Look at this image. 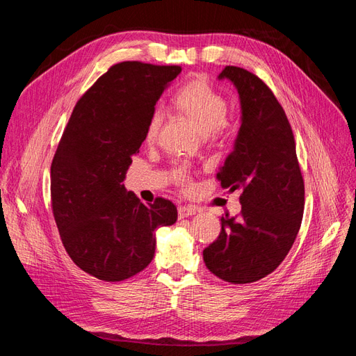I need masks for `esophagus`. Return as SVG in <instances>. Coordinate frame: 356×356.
Segmentation results:
<instances>
[{"label":"esophagus","instance_id":"obj_1","mask_svg":"<svg viewBox=\"0 0 356 356\" xmlns=\"http://www.w3.org/2000/svg\"><path fill=\"white\" fill-rule=\"evenodd\" d=\"M196 213V209L191 208V207H179L178 208V217L179 218H187L191 217V215Z\"/></svg>","mask_w":356,"mask_h":356}]
</instances>
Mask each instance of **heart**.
<instances>
[{"label": "heart", "mask_w": 356, "mask_h": 356, "mask_svg": "<svg viewBox=\"0 0 356 356\" xmlns=\"http://www.w3.org/2000/svg\"><path fill=\"white\" fill-rule=\"evenodd\" d=\"M174 102L177 108L195 123L202 135L218 132L224 124L227 102L212 88L207 79L199 77L182 84L174 96ZM161 122H163L161 110L157 108L149 114L145 127V139L148 143H152L157 136ZM178 178L181 181H187L182 172H179Z\"/></svg>", "instance_id": "obj_1"}]
</instances>
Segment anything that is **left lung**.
I'll use <instances>...</instances> for the list:
<instances>
[{
    "label": "left lung",
    "mask_w": 356,
    "mask_h": 356,
    "mask_svg": "<svg viewBox=\"0 0 356 356\" xmlns=\"http://www.w3.org/2000/svg\"><path fill=\"white\" fill-rule=\"evenodd\" d=\"M239 95L241 129L217 175L222 188L242 190L239 217H221L218 239L203 251L209 272L230 284H251L284 261L300 230L305 182L294 135L272 90L252 72L225 67Z\"/></svg>",
    "instance_id": "8db88e82"
}]
</instances>
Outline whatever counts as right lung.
Instances as JSON below:
<instances>
[{"instance_id":"right-lung-1","label":"right lung","mask_w":356,"mask_h":356,"mask_svg":"<svg viewBox=\"0 0 356 356\" xmlns=\"http://www.w3.org/2000/svg\"><path fill=\"white\" fill-rule=\"evenodd\" d=\"M181 67L122 62L75 105L50 168L51 208L63 246L81 270L106 282L139 273L156 252V230L177 207L144 204L122 182L145 139L154 105Z\"/></svg>"}]
</instances>
